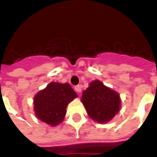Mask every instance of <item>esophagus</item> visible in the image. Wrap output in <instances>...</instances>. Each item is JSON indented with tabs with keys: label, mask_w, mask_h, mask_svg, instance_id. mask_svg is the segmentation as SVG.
<instances>
[{
	"label": "esophagus",
	"mask_w": 157,
	"mask_h": 157,
	"mask_svg": "<svg viewBox=\"0 0 157 157\" xmlns=\"http://www.w3.org/2000/svg\"><path fill=\"white\" fill-rule=\"evenodd\" d=\"M75 92H77L78 93H80V92H82V86L80 85H77V86H75Z\"/></svg>",
	"instance_id": "obj_1"
}]
</instances>
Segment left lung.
<instances>
[{
	"label": "left lung",
	"mask_w": 157,
	"mask_h": 157,
	"mask_svg": "<svg viewBox=\"0 0 157 157\" xmlns=\"http://www.w3.org/2000/svg\"><path fill=\"white\" fill-rule=\"evenodd\" d=\"M82 102L88 115L98 123L111 120L119 111L121 103L118 93L99 81L91 82L82 92Z\"/></svg>",
	"instance_id": "8db88e82"
}]
</instances>
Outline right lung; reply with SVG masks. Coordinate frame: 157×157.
<instances>
[{
	"mask_svg": "<svg viewBox=\"0 0 157 157\" xmlns=\"http://www.w3.org/2000/svg\"><path fill=\"white\" fill-rule=\"evenodd\" d=\"M76 97V93L68 83H49L34 98L37 118L52 126L60 124L66 113L67 104Z\"/></svg>",
	"mask_w": 157,
	"mask_h": 157,
	"instance_id": "obj_1",
	"label": "right lung"
}]
</instances>
